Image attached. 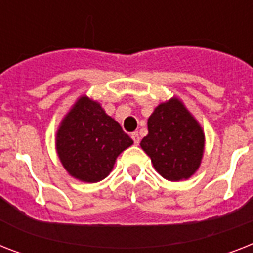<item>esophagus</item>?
I'll list each match as a JSON object with an SVG mask.
<instances>
[{
  "instance_id": "34e87169",
  "label": "esophagus",
  "mask_w": 253,
  "mask_h": 253,
  "mask_svg": "<svg viewBox=\"0 0 253 253\" xmlns=\"http://www.w3.org/2000/svg\"><path fill=\"white\" fill-rule=\"evenodd\" d=\"M131 138H132L135 144H139V142H140V136H139L138 132H132V134H131Z\"/></svg>"
}]
</instances>
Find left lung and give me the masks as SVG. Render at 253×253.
Returning a JSON list of instances; mask_svg holds the SVG:
<instances>
[{
    "instance_id": "1",
    "label": "left lung",
    "mask_w": 253,
    "mask_h": 253,
    "mask_svg": "<svg viewBox=\"0 0 253 253\" xmlns=\"http://www.w3.org/2000/svg\"><path fill=\"white\" fill-rule=\"evenodd\" d=\"M147 125L148 134L140 147L155 169L169 181L193 176L204 156L205 134L184 103L174 97L160 103Z\"/></svg>"
}]
</instances>
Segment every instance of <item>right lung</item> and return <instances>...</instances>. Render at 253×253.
<instances>
[{
  "instance_id": "1",
  "label": "right lung",
  "mask_w": 253,
  "mask_h": 253,
  "mask_svg": "<svg viewBox=\"0 0 253 253\" xmlns=\"http://www.w3.org/2000/svg\"><path fill=\"white\" fill-rule=\"evenodd\" d=\"M132 143L121 125L86 95L77 99L56 132L61 164L84 182H98L109 176L119 154Z\"/></svg>"
}]
</instances>
